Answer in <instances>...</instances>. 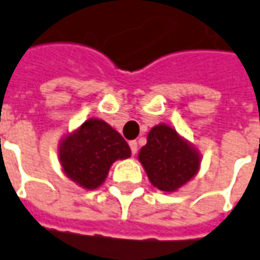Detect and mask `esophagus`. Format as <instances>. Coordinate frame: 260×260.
<instances>
[{"instance_id": "1", "label": "esophagus", "mask_w": 260, "mask_h": 260, "mask_svg": "<svg viewBox=\"0 0 260 260\" xmlns=\"http://www.w3.org/2000/svg\"><path fill=\"white\" fill-rule=\"evenodd\" d=\"M129 146H131V151H132V155H137V152H138V142H137V141H131Z\"/></svg>"}]
</instances>
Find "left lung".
<instances>
[{"instance_id":"1","label":"left lung","mask_w":260,"mask_h":260,"mask_svg":"<svg viewBox=\"0 0 260 260\" xmlns=\"http://www.w3.org/2000/svg\"><path fill=\"white\" fill-rule=\"evenodd\" d=\"M138 159L148 179L162 192L182 188L201 168V153L197 148L167 123L155 125L149 131Z\"/></svg>"}]
</instances>
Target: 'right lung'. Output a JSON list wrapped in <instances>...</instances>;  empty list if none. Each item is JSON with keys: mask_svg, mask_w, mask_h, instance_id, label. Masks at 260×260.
<instances>
[{"mask_svg": "<svg viewBox=\"0 0 260 260\" xmlns=\"http://www.w3.org/2000/svg\"><path fill=\"white\" fill-rule=\"evenodd\" d=\"M63 174L81 188L96 189L105 182L109 168L131 156L129 145L111 125L89 118L62 138L58 148Z\"/></svg>", "mask_w": 260, "mask_h": 260, "instance_id": "1", "label": "right lung"}]
</instances>
